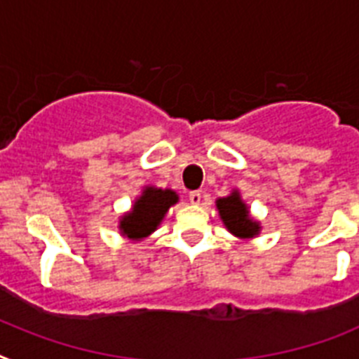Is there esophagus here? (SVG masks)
Returning <instances> with one entry per match:
<instances>
[{
  "label": "esophagus",
  "instance_id": "1",
  "mask_svg": "<svg viewBox=\"0 0 359 359\" xmlns=\"http://www.w3.org/2000/svg\"><path fill=\"white\" fill-rule=\"evenodd\" d=\"M189 202H191V204H201L202 202V193L201 191H191L189 193Z\"/></svg>",
  "mask_w": 359,
  "mask_h": 359
}]
</instances>
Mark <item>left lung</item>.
I'll list each match as a JSON object with an SVG mask.
<instances>
[{
	"label": "left lung",
	"instance_id": "left-lung-1",
	"mask_svg": "<svg viewBox=\"0 0 359 359\" xmlns=\"http://www.w3.org/2000/svg\"><path fill=\"white\" fill-rule=\"evenodd\" d=\"M217 208L224 224L233 235L240 238H251L258 233V224L249 218L248 208L240 201L238 193H233L226 198H218Z\"/></svg>",
	"mask_w": 359,
	"mask_h": 359
}]
</instances>
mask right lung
<instances>
[{
  "label": "right lung",
  "instance_id": "1",
  "mask_svg": "<svg viewBox=\"0 0 359 359\" xmlns=\"http://www.w3.org/2000/svg\"><path fill=\"white\" fill-rule=\"evenodd\" d=\"M177 201H179V197L171 189L146 188L142 197L133 204L132 213L124 215L123 220H121L123 235L133 240L148 236L149 233L157 229L162 217Z\"/></svg>",
  "mask_w": 359,
  "mask_h": 359
}]
</instances>
